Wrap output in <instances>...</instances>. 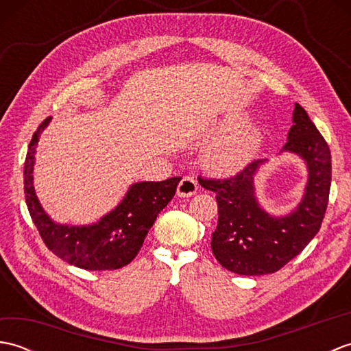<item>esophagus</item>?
<instances>
[{"mask_svg":"<svg viewBox=\"0 0 351 351\" xmlns=\"http://www.w3.org/2000/svg\"><path fill=\"white\" fill-rule=\"evenodd\" d=\"M196 191H197V182L195 181V178L185 176L182 178V181L178 184L176 195L180 197H190L193 195H196Z\"/></svg>","mask_w":351,"mask_h":351,"instance_id":"34e87169","label":"esophagus"}]
</instances>
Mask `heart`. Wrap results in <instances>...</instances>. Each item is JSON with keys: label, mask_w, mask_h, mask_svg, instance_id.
I'll list each match as a JSON object with an SVG mask.
<instances>
[{"label": "heart", "mask_w": 351, "mask_h": 351, "mask_svg": "<svg viewBox=\"0 0 351 351\" xmlns=\"http://www.w3.org/2000/svg\"><path fill=\"white\" fill-rule=\"evenodd\" d=\"M232 130V123H223L214 130L215 134H225ZM263 134L255 125H241L226 136L214 141L205 154V162L219 175H234L245 169L255 160L261 147Z\"/></svg>", "instance_id": "obj_1"}]
</instances>
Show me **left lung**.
I'll return each mask as SVG.
<instances>
[{
	"label": "left lung",
	"mask_w": 351,
	"mask_h": 351,
	"mask_svg": "<svg viewBox=\"0 0 351 351\" xmlns=\"http://www.w3.org/2000/svg\"><path fill=\"white\" fill-rule=\"evenodd\" d=\"M282 152L303 161L308 171L300 202L287 214H270L259 204L255 189L258 171L268 160H256L241 173L225 181L199 180L214 191L219 205L217 229L211 247L226 270L241 276L278 271L306 247L322 228L329 202L332 156L326 140L299 104Z\"/></svg>",
	"instance_id": "left-lung-1"
}]
</instances>
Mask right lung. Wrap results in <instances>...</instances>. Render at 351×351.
Segmentation results:
<instances>
[{
  "label": "right lung",
  "mask_w": 351,
  "mask_h": 351,
  "mask_svg": "<svg viewBox=\"0 0 351 351\" xmlns=\"http://www.w3.org/2000/svg\"><path fill=\"white\" fill-rule=\"evenodd\" d=\"M51 119H45L33 134L24 164L25 202L43 243L58 258L84 270H116L128 265L143 245L156 215L175 196L181 178L131 184L121 202L90 225L57 223L43 210L36 195L33 175L37 145Z\"/></svg>",
  "instance_id": "1"
}]
</instances>
